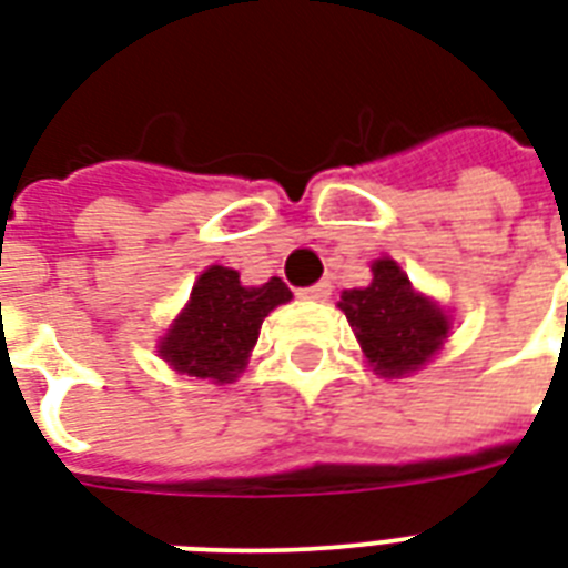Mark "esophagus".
I'll use <instances>...</instances> for the list:
<instances>
[{"label":"esophagus","instance_id":"34e87169","mask_svg":"<svg viewBox=\"0 0 568 568\" xmlns=\"http://www.w3.org/2000/svg\"><path fill=\"white\" fill-rule=\"evenodd\" d=\"M297 294H301L303 301H327V297H331V285L327 283L306 285V288H301Z\"/></svg>","mask_w":568,"mask_h":568}]
</instances>
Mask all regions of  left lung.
<instances>
[{
    "mask_svg": "<svg viewBox=\"0 0 568 568\" xmlns=\"http://www.w3.org/2000/svg\"><path fill=\"white\" fill-rule=\"evenodd\" d=\"M339 310L357 333L363 354L384 378L419 369L449 333L444 310L414 292L408 276L389 258L372 265L366 288L342 292Z\"/></svg>",
    "mask_w": 568,
    "mask_h": 568,
    "instance_id": "obj_1",
    "label": "left lung"
}]
</instances>
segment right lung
Instances as JSON below:
<instances>
[{
	"label": "right lung",
	"instance_id": "obj_1",
	"mask_svg": "<svg viewBox=\"0 0 568 568\" xmlns=\"http://www.w3.org/2000/svg\"><path fill=\"white\" fill-rule=\"evenodd\" d=\"M285 301L292 292L280 276L246 288L232 267H207L193 285L187 310L160 342V357L193 378L229 384L244 372L267 313Z\"/></svg>",
	"mask_w": 568,
	"mask_h": 568
}]
</instances>
